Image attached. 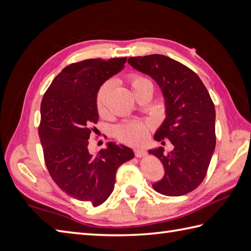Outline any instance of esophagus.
Returning a JSON list of instances; mask_svg holds the SVG:
<instances>
[{"instance_id":"esophagus-1","label":"esophagus","mask_w":251,"mask_h":251,"mask_svg":"<svg viewBox=\"0 0 251 251\" xmlns=\"http://www.w3.org/2000/svg\"><path fill=\"white\" fill-rule=\"evenodd\" d=\"M136 157H145L147 155V151L143 149H135Z\"/></svg>"}]
</instances>
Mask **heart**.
<instances>
[{
    "label": "heart",
    "instance_id": "b5f03b06",
    "mask_svg": "<svg viewBox=\"0 0 251 251\" xmlns=\"http://www.w3.org/2000/svg\"><path fill=\"white\" fill-rule=\"evenodd\" d=\"M128 82L132 92L136 88L141 86L142 84L151 83L148 78L140 75V74L132 73L128 76ZM111 88V84L109 82L103 83L99 87L97 95H96V109L100 115H104L106 111V99ZM149 135V127L143 122L132 121L125 123L117 126L115 128V136L120 141L126 143L129 146H139L147 140Z\"/></svg>",
    "mask_w": 251,
    "mask_h": 251
}]
</instances>
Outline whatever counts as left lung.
<instances>
[{"instance_id": "left-lung-1", "label": "left lung", "mask_w": 251, "mask_h": 251, "mask_svg": "<svg viewBox=\"0 0 251 251\" xmlns=\"http://www.w3.org/2000/svg\"><path fill=\"white\" fill-rule=\"evenodd\" d=\"M128 63L155 79L166 104V120L154 138L170 140L174 150L150 151L165 168L153 189L167 196L188 194L205 179L215 151L216 110L210 95L194 71L167 56L130 57Z\"/></svg>"}]
</instances>
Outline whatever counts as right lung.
Returning <instances> with one entry per match:
<instances>
[{
    "mask_svg": "<svg viewBox=\"0 0 251 251\" xmlns=\"http://www.w3.org/2000/svg\"><path fill=\"white\" fill-rule=\"evenodd\" d=\"M125 62L124 57L71 63L52 79L41 102L39 137L51 179L69 196L94 207L112 193L117 168L135 156L130 148L113 142L96 155L87 148L99 119L96 95Z\"/></svg>",
    "mask_w": 251,
    "mask_h": 251,
    "instance_id": "add662e5",
    "label": "right lung"
}]
</instances>
